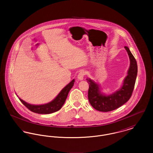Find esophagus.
I'll use <instances>...</instances> for the list:
<instances>
[{
    "label": "esophagus",
    "mask_w": 153,
    "mask_h": 153,
    "mask_svg": "<svg viewBox=\"0 0 153 153\" xmlns=\"http://www.w3.org/2000/svg\"><path fill=\"white\" fill-rule=\"evenodd\" d=\"M85 74V72L84 71H80V73H79V74H78V79L80 80H83Z\"/></svg>",
    "instance_id": "esophagus-1"
}]
</instances>
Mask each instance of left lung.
<instances>
[{"label":"left lung","mask_w":153,"mask_h":153,"mask_svg":"<svg viewBox=\"0 0 153 153\" xmlns=\"http://www.w3.org/2000/svg\"><path fill=\"white\" fill-rule=\"evenodd\" d=\"M130 59V66L127 76L124 80L122 87L112 95L101 94L99 85L93 80L87 79L89 84L88 100L95 109L102 112H109L118 108L130 99L135 86L138 72L137 62L127 46L124 47Z\"/></svg>","instance_id":"left-lung-1"}]
</instances>
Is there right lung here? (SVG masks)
<instances>
[{"label":"right lung","mask_w":153,"mask_h":153,"mask_svg":"<svg viewBox=\"0 0 153 153\" xmlns=\"http://www.w3.org/2000/svg\"><path fill=\"white\" fill-rule=\"evenodd\" d=\"M74 80H73L69 84H68L64 88L59 92L58 96L52 101L48 104L44 105H31L29 103L22 100L19 98L20 101L22 104L27 107L30 111L39 114H49L55 112L61 108L65 102L66 97L68 95L69 91L71 89L74 84Z\"/></svg>","instance_id":"obj_1"}]
</instances>
